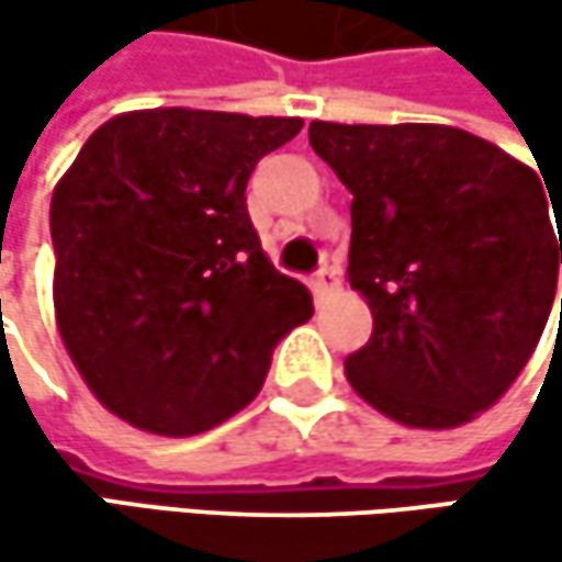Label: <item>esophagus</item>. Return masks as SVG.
Here are the masks:
<instances>
[{"instance_id": "esophagus-1", "label": "esophagus", "mask_w": 562, "mask_h": 562, "mask_svg": "<svg viewBox=\"0 0 562 562\" xmlns=\"http://www.w3.org/2000/svg\"><path fill=\"white\" fill-rule=\"evenodd\" d=\"M338 289H341V277H338L335 267L318 270V277H315V292H318V295H335Z\"/></svg>"}]
</instances>
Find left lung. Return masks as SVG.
I'll return each mask as SVG.
<instances>
[{
  "mask_svg": "<svg viewBox=\"0 0 562 562\" xmlns=\"http://www.w3.org/2000/svg\"><path fill=\"white\" fill-rule=\"evenodd\" d=\"M308 143L355 194L348 282L374 335L348 355V384L413 429L475 419L517 381L550 318L562 217L547 181L442 123L315 120Z\"/></svg>",
  "mask_w": 562,
  "mask_h": 562,
  "instance_id": "left-lung-1",
  "label": "left lung"
}]
</instances>
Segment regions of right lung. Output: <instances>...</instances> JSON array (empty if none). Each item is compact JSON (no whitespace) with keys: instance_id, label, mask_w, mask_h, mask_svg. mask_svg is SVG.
Returning <instances> with one entry per match:
<instances>
[{"instance_id":"right-lung-1","label":"right lung","mask_w":562,"mask_h":562,"mask_svg":"<svg viewBox=\"0 0 562 562\" xmlns=\"http://www.w3.org/2000/svg\"><path fill=\"white\" fill-rule=\"evenodd\" d=\"M299 116L159 106L90 133L52 198L55 318L93 396L136 429L194 436L240 413L312 295L247 214L254 166Z\"/></svg>"}]
</instances>
